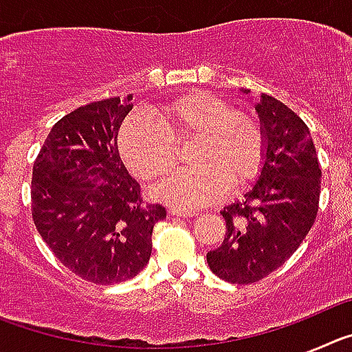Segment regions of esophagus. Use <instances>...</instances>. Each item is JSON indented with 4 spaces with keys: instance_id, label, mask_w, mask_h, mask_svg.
Here are the masks:
<instances>
[{
    "instance_id": "34e87169",
    "label": "esophagus",
    "mask_w": 352,
    "mask_h": 352,
    "mask_svg": "<svg viewBox=\"0 0 352 352\" xmlns=\"http://www.w3.org/2000/svg\"><path fill=\"white\" fill-rule=\"evenodd\" d=\"M169 214L173 217H182V219H188V217H195V211H186V210H178V208H170Z\"/></svg>"
}]
</instances>
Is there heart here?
I'll return each mask as SVG.
<instances>
[{"label": "heart", "mask_w": 352, "mask_h": 352, "mask_svg": "<svg viewBox=\"0 0 352 352\" xmlns=\"http://www.w3.org/2000/svg\"><path fill=\"white\" fill-rule=\"evenodd\" d=\"M153 120L132 116L121 126L120 153L138 178L153 179L169 169L176 144L194 139L188 162L194 167L166 174L151 188L157 199L178 208L210 204L227 186L241 188L259 173L264 135L254 116L206 91H192L153 109Z\"/></svg>", "instance_id": "1"}]
</instances>
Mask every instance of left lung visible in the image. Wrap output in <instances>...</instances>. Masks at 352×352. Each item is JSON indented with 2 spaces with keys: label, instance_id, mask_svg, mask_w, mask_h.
Returning a JSON list of instances; mask_svg holds the SVG:
<instances>
[{
  "label": "left lung",
  "instance_id": "8db88e82",
  "mask_svg": "<svg viewBox=\"0 0 352 352\" xmlns=\"http://www.w3.org/2000/svg\"><path fill=\"white\" fill-rule=\"evenodd\" d=\"M254 105L264 135L259 178L241 201L220 211L226 238L206 256L211 272L231 284H254L280 268L309 234L321 194L309 126L270 95Z\"/></svg>",
  "mask_w": 352,
  "mask_h": 352
}]
</instances>
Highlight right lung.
<instances>
[{
	"label": "right lung",
	"instance_id": "right-lung-1",
	"mask_svg": "<svg viewBox=\"0 0 352 352\" xmlns=\"http://www.w3.org/2000/svg\"><path fill=\"white\" fill-rule=\"evenodd\" d=\"M130 111L132 95L72 111L33 164V222L63 266L93 284H120L142 272L155 223L166 219L162 204L142 203L118 151Z\"/></svg>",
	"mask_w": 352,
	"mask_h": 352
}]
</instances>
